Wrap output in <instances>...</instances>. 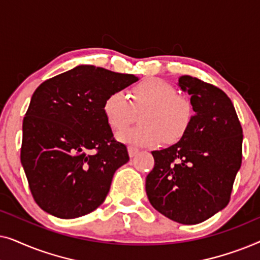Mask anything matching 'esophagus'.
<instances>
[{
    "mask_svg": "<svg viewBox=\"0 0 260 260\" xmlns=\"http://www.w3.org/2000/svg\"><path fill=\"white\" fill-rule=\"evenodd\" d=\"M127 151H129V156L130 157H134V156H136L138 154V151H140V149H138L137 147H130L127 148Z\"/></svg>",
    "mask_w": 260,
    "mask_h": 260,
    "instance_id": "obj_1",
    "label": "esophagus"
}]
</instances>
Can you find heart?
Here are the masks:
<instances>
[{
  "label": "heart",
  "mask_w": 260,
  "mask_h": 260,
  "mask_svg": "<svg viewBox=\"0 0 260 260\" xmlns=\"http://www.w3.org/2000/svg\"><path fill=\"white\" fill-rule=\"evenodd\" d=\"M129 99L122 92H111L102 108L108 125L117 133L133 124L140 113L141 125L118 135L123 143L154 147L165 141L166 144H175L189 131L193 105L177 94L172 84L148 78L131 88Z\"/></svg>",
  "instance_id": "b5f03b06"
}]
</instances>
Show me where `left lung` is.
<instances>
[{"label":"left lung","mask_w":260,"mask_h":260,"mask_svg":"<svg viewBox=\"0 0 260 260\" xmlns=\"http://www.w3.org/2000/svg\"><path fill=\"white\" fill-rule=\"evenodd\" d=\"M179 85L190 95L193 123L176 144L151 152L155 166L145 190L161 214L195 225L229 205L243 158V127L219 87L190 76H181Z\"/></svg>","instance_id":"obj_1"}]
</instances>
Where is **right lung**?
Returning <instances> with one entry per match:
<instances>
[{
    "label": "right lung",
    "instance_id": "obj_1",
    "mask_svg": "<svg viewBox=\"0 0 260 260\" xmlns=\"http://www.w3.org/2000/svg\"><path fill=\"white\" fill-rule=\"evenodd\" d=\"M137 80L134 74L81 65L35 90L23 118L21 163L41 209L74 219L104 202L113 174L129 154L113 137L103 103Z\"/></svg>",
    "mask_w": 260,
    "mask_h": 260
}]
</instances>
